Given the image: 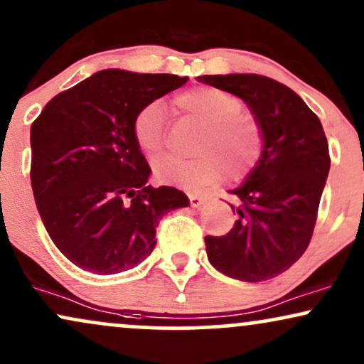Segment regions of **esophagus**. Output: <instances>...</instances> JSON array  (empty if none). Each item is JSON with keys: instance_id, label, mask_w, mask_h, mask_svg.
<instances>
[{"instance_id": "obj_1", "label": "esophagus", "mask_w": 364, "mask_h": 364, "mask_svg": "<svg viewBox=\"0 0 364 364\" xmlns=\"http://www.w3.org/2000/svg\"><path fill=\"white\" fill-rule=\"evenodd\" d=\"M190 205L193 206V208H198V206H201L206 201V196L200 195V193H190Z\"/></svg>"}]
</instances>
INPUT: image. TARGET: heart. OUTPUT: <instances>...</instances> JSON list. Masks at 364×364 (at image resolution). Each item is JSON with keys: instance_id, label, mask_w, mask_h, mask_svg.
I'll list each match as a JSON object with an SVG mask.
<instances>
[{"instance_id": "heart-1", "label": "heart", "mask_w": 364, "mask_h": 364, "mask_svg": "<svg viewBox=\"0 0 364 364\" xmlns=\"http://www.w3.org/2000/svg\"><path fill=\"white\" fill-rule=\"evenodd\" d=\"M174 104L203 127L193 144L195 158L164 156L154 161L158 181L201 188L213 185L223 173L232 179L245 176L259 163L264 151L262 127L250 114L242 112L243 104L235 95L211 85H200L176 95ZM132 136L146 154L154 156L164 149L166 136L161 102L153 100L137 110L132 119Z\"/></svg>"}]
</instances>
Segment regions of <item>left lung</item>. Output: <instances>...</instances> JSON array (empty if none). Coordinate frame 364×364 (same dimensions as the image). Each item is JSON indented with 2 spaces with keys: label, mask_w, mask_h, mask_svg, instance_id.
Instances as JSON below:
<instances>
[{
  "label": "left lung",
  "mask_w": 364,
  "mask_h": 364,
  "mask_svg": "<svg viewBox=\"0 0 364 364\" xmlns=\"http://www.w3.org/2000/svg\"><path fill=\"white\" fill-rule=\"evenodd\" d=\"M248 105L264 151L242 186L230 193L238 220L227 235L205 237L216 270L243 282L277 277L309 247L331 158L323 124L292 89L257 73L201 75Z\"/></svg>",
  "instance_id": "left-lung-1"
}]
</instances>
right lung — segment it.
Listing matches in <instances>:
<instances>
[{
	"mask_svg": "<svg viewBox=\"0 0 364 364\" xmlns=\"http://www.w3.org/2000/svg\"><path fill=\"white\" fill-rule=\"evenodd\" d=\"M186 80L100 70L55 95L31 124L36 208L55 247L82 270L134 269L156 247L163 215L190 205L176 188L148 185L151 168L132 136L137 110Z\"/></svg>",
	"mask_w": 364,
	"mask_h": 364,
	"instance_id": "right-lung-1",
	"label": "right lung"
}]
</instances>
